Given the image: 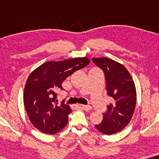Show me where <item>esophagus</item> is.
I'll use <instances>...</instances> for the list:
<instances>
[{"instance_id": "esophagus-1", "label": "esophagus", "mask_w": 159, "mask_h": 159, "mask_svg": "<svg viewBox=\"0 0 159 159\" xmlns=\"http://www.w3.org/2000/svg\"><path fill=\"white\" fill-rule=\"evenodd\" d=\"M74 108H80L83 110L86 111H89L92 109V107L90 106H86V105H80V104H78V105H74Z\"/></svg>"}]
</instances>
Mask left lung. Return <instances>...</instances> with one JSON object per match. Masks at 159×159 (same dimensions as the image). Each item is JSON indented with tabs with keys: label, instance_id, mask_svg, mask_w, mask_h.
<instances>
[{
	"label": "left lung",
	"instance_id": "8db88e82",
	"mask_svg": "<svg viewBox=\"0 0 159 159\" xmlns=\"http://www.w3.org/2000/svg\"><path fill=\"white\" fill-rule=\"evenodd\" d=\"M92 60L104 73L107 94L112 98L102 122L95 127L106 135L116 134L128 125L134 115L136 103L134 82L128 70L119 62L107 57H94Z\"/></svg>",
	"mask_w": 159,
	"mask_h": 159
}]
</instances>
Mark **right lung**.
Segmentation results:
<instances>
[{"mask_svg":"<svg viewBox=\"0 0 159 159\" xmlns=\"http://www.w3.org/2000/svg\"><path fill=\"white\" fill-rule=\"evenodd\" d=\"M87 57L45 62L28 76L24 92V102L31 123L44 134L53 135L67 125L70 106L63 100L57 103V90L68 76L87 66Z\"/></svg>","mask_w":159,"mask_h":159,"instance_id":"1","label":"right lung"}]
</instances>
